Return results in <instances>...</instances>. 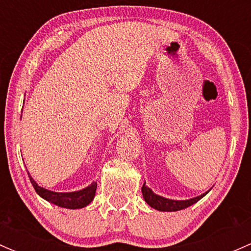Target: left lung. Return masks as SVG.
<instances>
[{
	"mask_svg": "<svg viewBox=\"0 0 251 251\" xmlns=\"http://www.w3.org/2000/svg\"><path fill=\"white\" fill-rule=\"evenodd\" d=\"M206 193L201 194V196L199 197H196V198L188 199V201H171V199H166L163 198V197L154 194L153 192H151V189H149L148 187L146 186V182H144L143 187H142V194H143V198L144 201H147V204L151 205L154 209L160 210V211H178V210L186 209V207L191 206V205H193L198 201H201Z\"/></svg>",
	"mask_w": 251,
	"mask_h": 251,
	"instance_id": "obj_1",
	"label": "left lung"
}]
</instances>
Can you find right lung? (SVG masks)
<instances>
[{
    "mask_svg": "<svg viewBox=\"0 0 251 251\" xmlns=\"http://www.w3.org/2000/svg\"><path fill=\"white\" fill-rule=\"evenodd\" d=\"M30 181H31L32 186H34L35 191L39 194L40 197H42L46 201H50V203L58 205V206L67 207V209H81V207L86 206L93 201L96 194V189H97V183L93 182L91 186H88L87 188L81 189L78 192H72V193H55V192L48 191V189L42 188L40 187L36 182L32 179V177L30 176Z\"/></svg>",
    "mask_w": 251,
    "mask_h": 251,
    "instance_id": "right-lung-1",
    "label": "right lung"
}]
</instances>
